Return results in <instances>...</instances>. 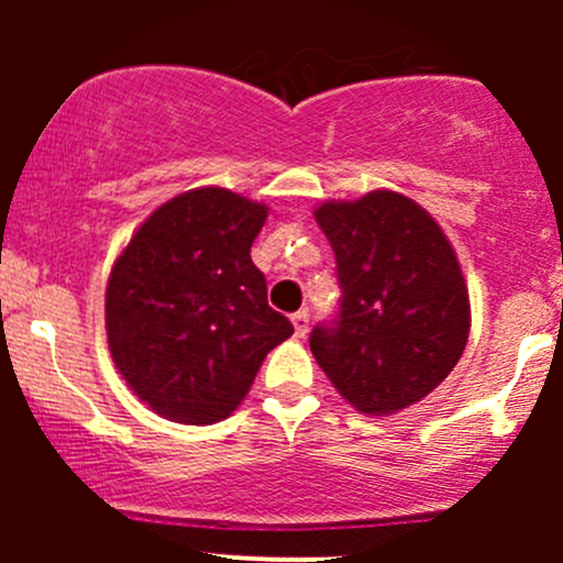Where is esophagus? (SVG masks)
Returning <instances> with one entry per match:
<instances>
[{"label":"esophagus","instance_id":"esophagus-1","mask_svg":"<svg viewBox=\"0 0 563 563\" xmlns=\"http://www.w3.org/2000/svg\"><path fill=\"white\" fill-rule=\"evenodd\" d=\"M291 323H294V334H297V338H305V332H308V327H310L308 310H299V313H294Z\"/></svg>","mask_w":563,"mask_h":563}]
</instances>
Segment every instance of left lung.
Wrapping results in <instances>:
<instances>
[{"instance_id": "1", "label": "left lung", "mask_w": 563, "mask_h": 563, "mask_svg": "<svg viewBox=\"0 0 563 563\" xmlns=\"http://www.w3.org/2000/svg\"><path fill=\"white\" fill-rule=\"evenodd\" d=\"M316 220L340 286L338 313L310 332L316 362L362 413L384 417L422 400L468 340V291L444 231L389 190L323 203Z\"/></svg>"}]
</instances>
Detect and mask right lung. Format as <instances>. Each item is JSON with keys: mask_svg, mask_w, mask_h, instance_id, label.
Returning a JSON list of instances; mask_svg holds the SVG:
<instances>
[{"mask_svg": "<svg viewBox=\"0 0 563 563\" xmlns=\"http://www.w3.org/2000/svg\"><path fill=\"white\" fill-rule=\"evenodd\" d=\"M266 207L223 187L163 203L111 269L106 329L111 356L161 417L212 424L245 400L261 362L291 338L266 302L250 247Z\"/></svg>", "mask_w": 563, "mask_h": 563, "instance_id": "add662e5", "label": "right lung"}]
</instances>
